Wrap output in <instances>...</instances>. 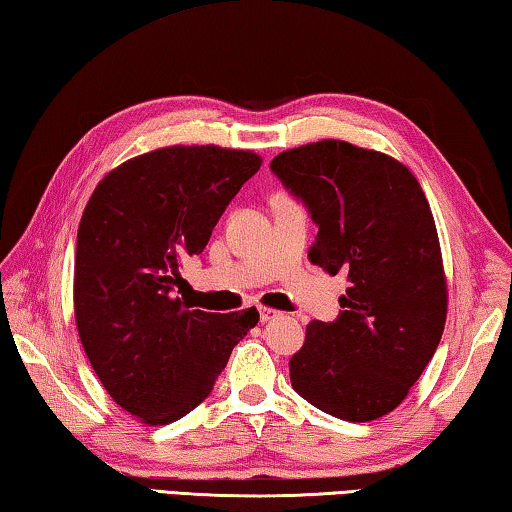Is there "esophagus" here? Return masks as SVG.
<instances>
[{
	"label": "esophagus",
	"mask_w": 512,
	"mask_h": 512,
	"mask_svg": "<svg viewBox=\"0 0 512 512\" xmlns=\"http://www.w3.org/2000/svg\"><path fill=\"white\" fill-rule=\"evenodd\" d=\"M258 315H261V324H267V321H272L274 317H279V312L272 310V308L258 306Z\"/></svg>",
	"instance_id": "34e87169"
}]
</instances>
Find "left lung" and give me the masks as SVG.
Masks as SVG:
<instances>
[{"label":"left lung","instance_id":"8db88e82","mask_svg":"<svg viewBox=\"0 0 512 512\" xmlns=\"http://www.w3.org/2000/svg\"><path fill=\"white\" fill-rule=\"evenodd\" d=\"M270 170L319 227L310 261L351 283L335 321L308 324L292 389L351 423L389 414L434 357L447 315L423 188L393 157L337 139L285 150Z\"/></svg>","mask_w":512,"mask_h":512}]
</instances>
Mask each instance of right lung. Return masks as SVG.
I'll return each instance as SVG.
<instances>
[{"label": "right lung", "mask_w": 512, "mask_h": 512, "mask_svg": "<svg viewBox=\"0 0 512 512\" xmlns=\"http://www.w3.org/2000/svg\"><path fill=\"white\" fill-rule=\"evenodd\" d=\"M261 168L251 150L170 146L125 161L80 218L74 312L80 342L116 405L166 425L209 398L256 308L191 310L179 267L200 256L240 186Z\"/></svg>", "instance_id": "add662e5"}]
</instances>
